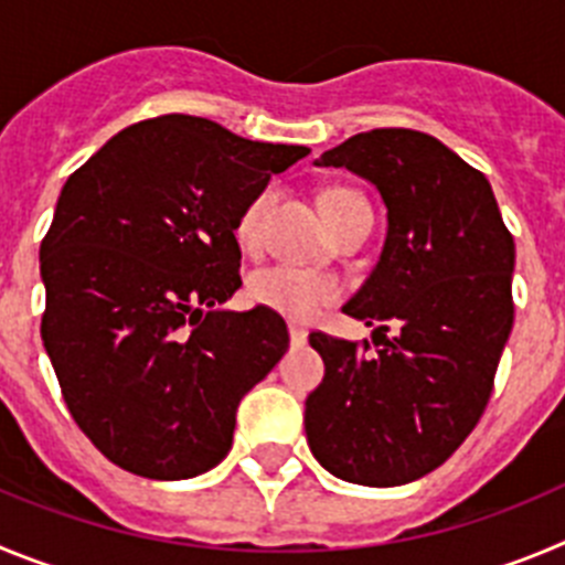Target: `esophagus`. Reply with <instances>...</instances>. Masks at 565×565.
Returning a JSON list of instances; mask_svg holds the SVG:
<instances>
[{
    "label": "esophagus",
    "mask_w": 565,
    "mask_h": 565,
    "mask_svg": "<svg viewBox=\"0 0 565 565\" xmlns=\"http://www.w3.org/2000/svg\"><path fill=\"white\" fill-rule=\"evenodd\" d=\"M289 343H292V345H303V343H307V329L289 327Z\"/></svg>",
    "instance_id": "obj_1"
}]
</instances>
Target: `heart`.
I'll return each mask as SVG.
<instances>
[{
    "mask_svg": "<svg viewBox=\"0 0 565 565\" xmlns=\"http://www.w3.org/2000/svg\"><path fill=\"white\" fill-rule=\"evenodd\" d=\"M273 200H276V188H264L247 202L245 211L238 213V245H256V238L262 236L264 220H267V213L273 207ZM349 200H360V196L352 194V191H329L323 196V213ZM250 295L253 301L284 315V318L312 320L320 309L338 298V284H334V278L323 276V273L303 270V267H292V264H273V267L253 273Z\"/></svg>",
    "mask_w": 565,
    "mask_h": 565,
    "instance_id": "b5f03b06",
    "label": "heart"
}]
</instances>
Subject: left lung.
Wrapping results in <instances>:
<instances>
[{
  "label": "left lung",
  "instance_id": "8db88e82",
  "mask_svg": "<svg viewBox=\"0 0 565 565\" xmlns=\"http://www.w3.org/2000/svg\"><path fill=\"white\" fill-rule=\"evenodd\" d=\"M377 188L388 211L383 250L345 315L369 343L309 334L323 383L307 396L315 459L352 484L422 479L470 436L512 332L515 242L481 171L414 129H371L323 151ZM388 326L397 329L385 339Z\"/></svg>",
  "mask_w": 565,
  "mask_h": 565
}]
</instances>
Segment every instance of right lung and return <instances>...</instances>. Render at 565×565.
Listing matches in <instances>:
<instances>
[{"label": "right lung", "instance_id": "obj_1", "mask_svg": "<svg viewBox=\"0 0 565 565\" xmlns=\"http://www.w3.org/2000/svg\"><path fill=\"white\" fill-rule=\"evenodd\" d=\"M307 146L258 143L194 115L106 140L61 188L42 242V340L70 414L109 461L194 479L231 450L242 396L289 345L242 287L238 213Z\"/></svg>", "mask_w": 565, "mask_h": 565}]
</instances>
